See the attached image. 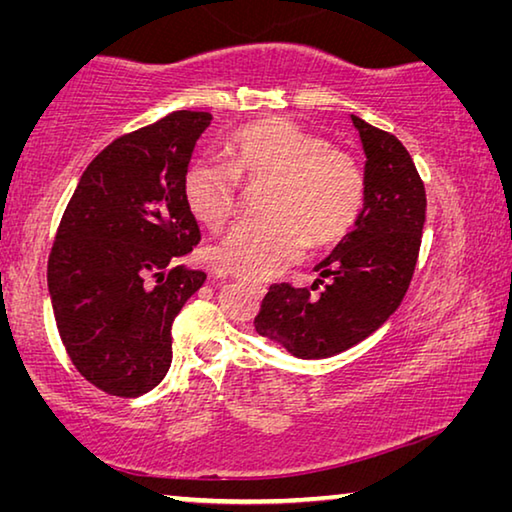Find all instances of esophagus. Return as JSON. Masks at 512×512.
Here are the masks:
<instances>
[{
  "instance_id": "esophagus-1",
  "label": "esophagus",
  "mask_w": 512,
  "mask_h": 512,
  "mask_svg": "<svg viewBox=\"0 0 512 512\" xmlns=\"http://www.w3.org/2000/svg\"><path fill=\"white\" fill-rule=\"evenodd\" d=\"M241 282H244L250 291L257 293V296H264V293H266V287H264V284H257V282H246V280H241Z\"/></svg>"
}]
</instances>
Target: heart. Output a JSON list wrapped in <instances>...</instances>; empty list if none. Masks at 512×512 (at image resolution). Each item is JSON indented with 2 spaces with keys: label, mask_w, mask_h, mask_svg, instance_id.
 I'll list each match as a JSON object with an SVG mask.
<instances>
[{
  "label": "heart",
  "mask_w": 512,
  "mask_h": 512,
  "mask_svg": "<svg viewBox=\"0 0 512 512\" xmlns=\"http://www.w3.org/2000/svg\"><path fill=\"white\" fill-rule=\"evenodd\" d=\"M241 185H268L266 219L241 223L212 248L221 273L248 282L282 275L314 246L341 241L366 205V173L350 151L291 121H259L232 135L223 160H194L183 178L189 212L221 232L237 214Z\"/></svg>",
  "instance_id": "heart-1"
}]
</instances>
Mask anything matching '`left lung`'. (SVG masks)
Wrapping results in <instances>:
<instances>
[{"instance_id":"8db88e82","label":"left lung","mask_w":512,"mask_h":512,"mask_svg":"<svg viewBox=\"0 0 512 512\" xmlns=\"http://www.w3.org/2000/svg\"><path fill=\"white\" fill-rule=\"evenodd\" d=\"M366 151V205L350 235L316 266L311 289L273 284L255 316L257 334L293 357L327 359L386 323L400 307L418 262L427 194L395 135L352 115ZM318 283L326 289L318 297Z\"/></svg>"}]
</instances>
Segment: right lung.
<instances>
[{"label":"right lung","instance_id":"right-lung-1","mask_svg":"<svg viewBox=\"0 0 512 512\" xmlns=\"http://www.w3.org/2000/svg\"><path fill=\"white\" fill-rule=\"evenodd\" d=\"M210 112L176 110L108 144L56 230L47 284L76 370L115 397H140L171 366V325L205 273L173 266L198 241L183 178Z\"/></svg>","mask_w":512,"mask_h":512}]
</instances>
